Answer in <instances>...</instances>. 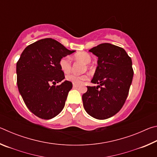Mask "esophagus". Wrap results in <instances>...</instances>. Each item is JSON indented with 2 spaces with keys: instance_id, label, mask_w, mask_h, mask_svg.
<instances>
[{
  "instance_id": "esophagus-1",
  "label": "esophagus",
  "mask_w": 157,
  "mask_h": 157,
  "mask_svg": "<svg viewBox=\"0 0 157 157\" xmlns=\"http://www.w3.org/2000/svg\"><path fill=\"white\" fill-rule=\"evenodd\" d=\"M73 87H75V88H78V87H79V85L75 84H73Z\"/></svg>"
}]
</instances>
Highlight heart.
Returning <instances> with one entry per match:
<instances>
[{
  "instance_id": "heart-1",
  "label": "heart",
  "mask_w": 157,
  "mask_h": 157,
  "mask_svg": "<svg viewBox=\"0 0 157 157\" xmlns=\"http://www.w3.org/2000/svg\"><path fill=\"white\" fill-rule=\"evenodd\" d=\"M74 59L80 61L84 64H86V68H88L87 64L91 62V57L90 55L87 52H79L76 53L74 55ZM60 69L62 70V72L65 74H68L71 72V62L70 59L68 57H63L60 59L59 63ZM66 80L69 82H71L73 84H81L84 81H86L89 79V75L86 74H84V75H75V74H71L66 77Z\"/></svg>"
}]
</instances>
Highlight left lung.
I'll return each mask as SVG.
<instances>
[{"label":"left lung","mask_w":157,"mask_h":157,"mask_svg":"<svg viewBox=\"0 0 157 157\" xmlns=\"http://www.w3.org/2000/svg\"><path fill=\"white\" fill-rule=\"evenodd\" d=\"M98 57V66L82 101L87 113L98 120L113 116L123 107L129 94L134 71L132 62L125 50L105 43L89 50Z\"/></svg>","instance_id":"left-lung-1"}]
</instances>
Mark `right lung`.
I'll return each instance as SVG.
<instances>
[{"instance_id":"right-lung-1","label":"right lung","mask_w":157,"mask_h":157,"mask_svg":"<svg viewBox=\"0 0 157 157\" xmlns=\"http://www.w3.org/2000/svg\"><path fill=\"white\" fill-rule=\"evenodd\" d=\"M74 52L46 38L29 45L21 53L17 63L18 89L29 110L39 118L51 119L64 107L73 84L65 80L55 84L65 78L60 59Z\"/></svg>"}]
</instances>
